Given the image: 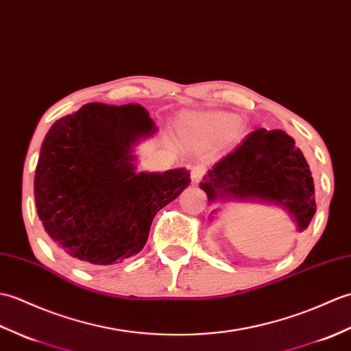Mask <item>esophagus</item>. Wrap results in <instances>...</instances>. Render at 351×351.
Returning a JSON list of instances; mask_svg holds the SVG:
<instances>
[{"mask_svg":"<svg viewBox=\"0 0 351 351\" xmlns=\"http://www.w3.org/2000/svg\"><path fill=\"white\" fill-rule=\"evenodd\" d=\"M204 174H206V167H202V165H195V167H192V169H191L192 182H195V183H198Z\"/></svg>","mask_w":351,"mask_h":351,"instance_id":"34e87169","label":"esophagus"}]
</instances>
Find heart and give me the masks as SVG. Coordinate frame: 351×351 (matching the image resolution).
<instances>
[{
  "instance_id": "heart-1",
  "label": "heart",
  "mask_w": 351,
  "mask_h": 351,
  "mask_svg": "<svg viewBox=\"0 0 351 351\" xmlns=\"http://www.w3.org/2000/svg\"><path fill=\"white\" fill-rule=\"evenodd\" d=\"M178 129L186 141L199 147L213 144L221 138L232 141L241 132L237 117L221 111L184 112L178 120Z\"/></svg>"
}]
</instances>
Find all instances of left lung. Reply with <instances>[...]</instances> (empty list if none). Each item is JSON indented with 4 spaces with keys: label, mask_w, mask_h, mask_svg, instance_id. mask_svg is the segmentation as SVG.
I'll list each match as a JSON object with an SVG mask.
<instances>
[{
    "label": "left lung",
    "mask_w": 351,
    "mask_h": 351,
    "mask_svg": "<svg viewBox=\"0 0 351 351\" xmlns=\"http://www.w3.org/2000/svg\"><path fill=\"white\" fill-rule=\"evenodd\" d=\"M208 202L260 199L284 207L299 231L315 215L314 178L294 139L284 130L256 129L204 176Z\"/></svg>",
    "instance_id": "left-lung-1"
}]
</instances>
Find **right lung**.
Instances as JSON below:
<instances>
[{"label": "right lung", "mask_w": 351, "mask_h": 351, "mask_svg": "<svg viewBox=\"0 0 351 351\" xmlns=\"http://www.w3.org/2000/svg\"><path fill=\"white\" fill-rule=\"evenodd\" d=\"M154 130L141 105L93 102L46 134L34 177L37 215L73 260L108 266L138 254L156 213L189 186L183 168L135 173L132 145Z\"/></svg>", "instance_id": "1"}]
</instances>
